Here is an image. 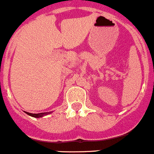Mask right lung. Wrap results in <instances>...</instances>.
I'll list each match as a JSON object with an SVG mask.
<instances>
[{
    "instance_id": "obj_1",
    "label": "right lung",
    "mask_w": 154,
    "mask_h": 154,
    "mask_svg": "<svg viewBox=\"0 0 154 154\" xmlns=\"http://www.w3.org/2000/svg\"><path fill=\"white\" fill-rule=\"evenodd\" d=\"M27 115H30V116L33 117V118H42V117L45 116V115H48V114H51V112H43V113H38V114H32V113H29V112H25Z\"/></svg>"
}]
</instances>
